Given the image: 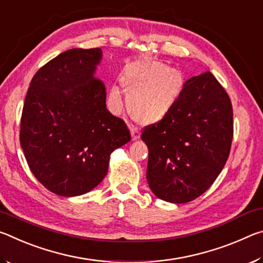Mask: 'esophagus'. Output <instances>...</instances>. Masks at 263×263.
<instances>
[{
    "label": "esophagus",
    "mask_w": 263,
    "mask_h": 263,
    "mask_svg": "<svg viewBox=\"0 0 263 263\" xmlns=\"http://www.w3.org/2000/svg\"><path fill=\"white\" fill-rule=\"evenodd\" d=\"M130 130H131L132 140H137V139H139V137H140V131H139V127H137L136 125H132V126L130 127Z\"/></svg>",
    "instance_id": "34e87169"
}]
</instances>
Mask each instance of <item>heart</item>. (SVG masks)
I'll return each mask as SVG.
<instances>
[{
  "instance_id": "b5f03b06",
  "label": "heart",
  "mask_w": 263,
  "mask_h": 263,
  "mask_svg": "<svg viewBox=\"0 0 263 263\" xmlns=\"http://www.w3.org/2000/svg\"><path fill=\"white\" fill-rule=\"evenodd\" d=\"M122 83L127 91V108L133 118L141 124L157 123L176 103L184 86L179 69L164 67L157 61H144L124 73ZM111 99L121 101V90L112 88Z\"/></svg>"
}]
</instances>
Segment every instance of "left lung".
I'll list each match as a JSON object with an SVG mask.
<instances>
[{"label":"left lung","mask_w":263,"mask_h":263,"mask_svg":"<svg viewBox=\"0 0 263 263\" xmlns=\"http://www.w3.org/2000/svg\"><path fill=\"white\" fill-rule=\"evenodd\" d=\"M147 182L157 197L194 201L210 188L228 161L233 139V109L228 92L206 70L185 81L164 117L145 126Z\"/></svg>","instance_id":"1"}]
</instances>
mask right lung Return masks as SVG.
I'll return each mask as SVG.
<instances>
[{
  "label": "right lung",
  "instance_id": "obj_1",
  "mask_svg": "<svg viewBox=\"0 0 263 263\" xmlns=\"http://www.w3.org/2000/svg\"><path fill=\"white\" fill-rule=\"evenodd\" d=\"M101 48H73L38 69L21 118L20 141L35 179L59 196L94 189L110 154L131 140L122 118L106 109L105 84L94 77Z\"/></svg>",
  "mask_w": 263,
  "mask_h": 263
}]
</instances>
